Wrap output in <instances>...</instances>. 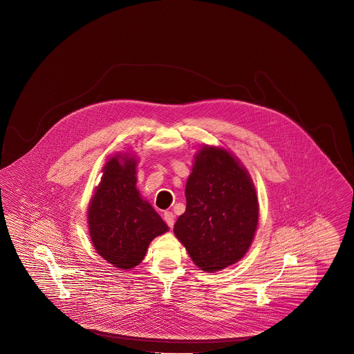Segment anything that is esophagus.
<instances>
[{
  "label": "esophagus",
  "mask_w": 354,
  "mask_h": 354,
  "mask_svg": "<svg viewBox=\"0 0 354 354\" xmlns=\"http://www.w3.org/2000/svg\"><path fill=\"white\" fill-rule=\"evenodd\" d=\"M163 219H165V222L167 223L169 227H172L174 223H175V215L172 212H165V214H163Z\"/></svg>",
  "instance_id": "esophagus-1"
}]
</instances>
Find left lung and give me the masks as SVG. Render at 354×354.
Returning a JSON list of instances; mask_svg holds the SVG:
<instances>
[{
    "label": "left lung",
    "mask_w": 354,
    "mask_h": 354,
    "mask_svg": "<svg viewBox=\"0 0 354 354\" xmlns=\"http://www.w3.org/2000/svg\"><path fill=\"white\" fill-rule=\"evenodd\" d=\"M187 207L174 232L193 262L214 272L244 257L257 230V194L227 150L204 147L185 187Z\"/></svg>",
    "instance_id": "1"
}]
</instances>
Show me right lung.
<instances>
[{
    "label": "right lung",
    "instance_id": "right-lung-1",
    "mask_svg": "<svg viewBox=\"0 0 354 354\" xmlns=\"http://www.w3.org/2000/svg\"><path fill=\"white\" fill-rule=\"evenodd\" d=\"M136 160L115 156L104 167L88 207V225L97 253L115 268L138 266L156 236L169 228L136 189Z\"/></svg>",
    "mask_w": 354,
    "mask_h": 354
}]
</instances>
